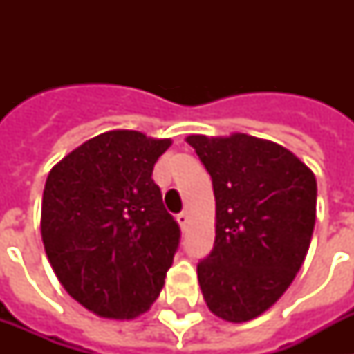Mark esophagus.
Segmentation results:
<instances>
[{
	"mask_svg": "<svg viewBox=\"0 0 354 354\" xmlns=\"http://www.w3.org/2000/svg\"><path fill=\"white\" fill-rule=\"evenodd\" d=\"M176 221H178V224H180V227H182V230H185V226H187V222H189V215L185 213V211H182V213L176 216Z\"/></svg>",
	"mask_w": 354,
	"mask_h": 354,
	"instance_id": "obj_1",
	"label": "esophagus"
}]
</instances>
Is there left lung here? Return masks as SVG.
<instances>
[{
    "mask_svg": "<svg viewBox=\"0 0 354 354\" xmlns=\"http://www.w3.org/2000/svg\"><path fill=\"white\" fill-rule=\"evenodd\" d=\"M213 180L215 246L196 266L207 307L242 324L266 313L301 268L316 222V176L248 133L185 138Z\"/></svg>",
    "mask_w": 354,
    "mask_h": 354,
    "instance_id": "obj_1",
    "label": "left lung"
}]
</instances>
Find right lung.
Wrapping results in <instances>:
<instances>
[{"label":"right lung","mask_w":354,"mask_h":354,"mask_svg":"<svg viewBox=\"0 0 354 354\" xmlns=\"http://www.w3.org/2000/svg\"><path fill=\"white\" fill-rule=\"evenodd\" d=\"M171 139L110 130L64 156L47 176L41 241L60 285L108 319H133L160 296L180 244L152 169Z\"/></svg>","instance_id":"right-lung-1"}]
</instances>
